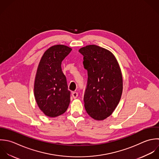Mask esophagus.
Segmentation results:
<instances>
[{
  "label": "esophagus",
  "mask_w": 159,
  "mask_h": 159,
  "mask_svg": "<svg viewBox=\"0 0 159 159\" xmlns=\"http://www.w3.org/2000/svg\"><path fill=\"white\" fill-rule=\"evenodd\" d=\"M72 95L74 98H77L78 97V93L77 92H73L72 93Z\"/></svg>",
  "instance_id": "obj_1"
}]
</instances>
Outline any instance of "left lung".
Segmentation results:
<instances>
[{
    "label": "left lung",
    "mask_w": 159,
    "mask_h": 159,
    "mask_svg": "<svg viewBox=\"0 0 159 159\" xmlns=\"http://www.w3.org/2000/svg\"><path fill=\"white\" fill-rule=\"evenodd\" d=\"M88 80L84 101L87 113L96 120L110 116L121 97L123 78L118 63L109 51L97 45L79 49Z\"/></svg>",
    "instance_id": "8db88e82"
}]
</instances>
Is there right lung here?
Returning a JSON list of instances; mask_svg holds the SVG:
<instances>
[{
  "label": "right lung",
  "instance_id": "add662e5",
  "mask_svg": "<svg viewBox=\"0 0 159 159\" xmlns=\"http://www.w3.org/2000/svg\"><path fill=\"white\" fill-rule=\"evenodd\" d=\"M71 50L64 45L53 46L44 52L39 63L34 93L39 108L48 116L61 115L69 107L70 92L61 62Z\"/></svg>",
  "mask_w": 159,
  "mask_h": 159
}]
</instances>
